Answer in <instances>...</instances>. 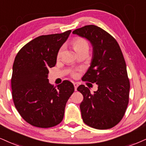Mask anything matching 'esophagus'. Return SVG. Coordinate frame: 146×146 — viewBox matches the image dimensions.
<instances>
[{"label":"esophagus","instance_id":"esophagus-1","mask_svg":"<svg viewBox=\"0 0 146 146\" xmlns=\"http://www.w3.org/2000/svg\"><path fill=\"white\" fill-rule=\"evenodd\" d=\"M73 85H74V87H75V90L76 91L77 90V88H78V83H73Z\"/></svg>","mask_w":146,"mask_h":146}]
</instances>
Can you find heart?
<instances>
[{"instance_id": "obj_1", "label": "heart", "mask_w": 146, "mask_h": 146, "mask_svg": "<svg viewBox=\"0 0 146 146\" xmlns=\"http://www.w3.org/2000/svg\"><path fill=\"white\" fill-rule=\"evenodd\" d=\"M72 45H73V47H74L75 50L76 52H78V51H80L82 50H84V49H88L89 47V45L88 43L86 40L84 38L80 37V36H77L73 38V40L72 41ZM62 47H61L60 49L58 52L57 56L59 57L60 56L61 52H62ZM79 73L78 71H74L71 73V75L73 77V78H77L78 76Z\"/></svg>"}]
</instances>
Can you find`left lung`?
<instances>
[{
  "instance_id": "left-lung-1",
  "label": "left lung",
  "mask_w": 146,
  "mask_h": 146,
  "mask_svg": "<svg viewBox=\"0 0 146 146\" xmlns=\"http://www.w3.org/2000/svg\"><path fill=\"white\" fill-rule=\"evenodd\" d=\"M73 33L92 43L91 65L82 80L98 85L93 94L84 85L78 88L84 96L82 119L94 129H111L122 119L129 101L130 82L122 50L116 40L99 26L87 25Z\"/></svg>"
}]
</instances>
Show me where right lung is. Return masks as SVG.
Wrapping results in <instances>:
<instances>
[{
    "mask_svg": "<svg viewBox=\"0 0 146 146\" xmlns=\"http://www.w3.org/2000/svg\"><path fill=\"white\" fill-rule=\"evenodd\" d=\"M71 31L41 35L22 47L15 56L11 77L15 108L26 122L50 128L62 122L74 86L64 80L54 87L49 83V68L55 66L58 52Z\"/></svg>",
    "mask_w": 146,
    "mask_h": 146,
    "instance_id": "add662e5",
    "label": "right lung"
}]
</instances>
